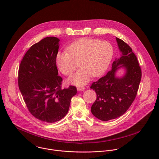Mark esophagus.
Here are the masks:
<instances>
[{
    "instance_id": "esophagus-1",
    "label": "esophagus",
    "mask_w": 159,
    "mask_h": 159,
    "mask_svg": "<svg viewBox=\"0 0 159 159\" xmlns=\"http://www.w3.org/2000/svg\"><path fill=\"white\" fill-rule=\"evenodd\" d=\"M77 89V90H79V91H82V90H84L85 87L84 86H79Z\"/></svg>"
}]
</instances>
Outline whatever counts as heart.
I'll return each mask as SVG.
<instances>
[{"label":"heart","mask_w":159,"mask_h":159,"mask_svg":"<svg viewBox=\"0 0 159 159\" xmlns=\"http://www.w3.org/2000/svg\"><path fill=\"white\" fill-rule=\"evenodd\" d=\"M66 52H58L55 65L65 75H70L75 70L76 62L80 69L67 79V82L77 85H85L90 77H98L107 70L114 53L112 45L107 41L83 38L66 47Z\"/></svg>","instance_id":"obj_1"}]
</instances>
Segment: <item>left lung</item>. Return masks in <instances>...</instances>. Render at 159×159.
I'll list each match as a JSON object with an SVG mask.
<instances>
[{
    "label": "left lung",
    "mask_w": 159,
    "mask_h": 159,
    "mask_svg": "<svg viewBox=\"0 0 159 159\" xmlns=\"http://www.w3.org/2000/svg\"><path fill=\"white\" fill-rule=\"evenodd\" d=\"M116 40L120 57L113 61L111 70L105 76L90 86L97 94L91 112L104 121L117 118L128 110L137 96L142 78L140 66L132 49L122 39L116 38ZM122 68L124 74L116 76Z\"/></svg>",
    "instance_id": "obj_1"
}]
</instances>
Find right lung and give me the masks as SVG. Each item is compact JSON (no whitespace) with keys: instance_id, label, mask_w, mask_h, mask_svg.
<instances>
[{"instance_id":"obj_1","label":"right lung","mask_w":159,"mask_h":159,"mask_svg":"<svg viewBox=\"0 0 159 159\" xmlns=\"http://www.w3.org/2000/svg\"><path fill=\"white\" fill-rule=\"evenodd\" d=\"M60 39L47 37L27 51L19 68L18 84L31 114L46 123L60 121L67 114L72 98L77 94L75 86L61 89L55 55Z\"/></svg>"}]
</instances>
